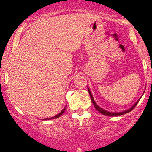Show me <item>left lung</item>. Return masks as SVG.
I'll use <instances>...</instances> for the list:
<instances>
[{"instance_id":"obj_1","label":"left lung","mask_w":152,"mask_h":152,"mask_svg":"<svg viewBox=\"0 0 152 152\" xmlns=\"http://www.w3.org/2000/svg\"><path fill=\"white\" fill-rule=\"evenodd\" d=\"M88 93H89L91 99L92 103H93L94 107L96 108V109L97 111H99V112L101 113V114L105 115V116H120V115H123V114H126V113H128V112H130V111H132V110L136 106H137V104H138V102H139V100H140V99H141V98H140L139 99H138L137 102H136L135 104H134V105L132 106V107L129 108V109L126 110V111H121V112H111V111H106V110H105V109H102V108H101V107H99V106L96 104V103L95 102V101H94V97H93V96H92V94H91V91L89 90V88H88Z\"/></svg>"}]
</instances>
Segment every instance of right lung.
Here are the masks:
<instances>
[{"mask_svg":"<svg viewBox=\"0 0 152 152\" xmlns=\"http://www.w3.org/2000/svg\"><path fill=\"white\" fill-rule=\"evenodd\" d=\"M66 106H65V107L64 108V109L62 110L61 111L60 113H59V114H58L57 115H56L55 116H53V117H51V118H46V119L47 120V119H53V118H58V117H60L61 116V115L64 114V112H65V111H66ZM45 119V120H46Z\"/></svg>","mask_w":152,"mask_h":152,"instance_id":"add662e5","label":"right lung"}]
</instances>
